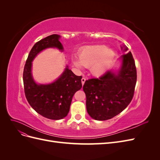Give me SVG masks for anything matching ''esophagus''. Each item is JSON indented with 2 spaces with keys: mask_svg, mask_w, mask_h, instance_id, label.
Returning a JSON list of instances; mask_svg holds the SVG:
<instances>
[{
  "mask_svg": "<svg viewBox=\"0 0 160 160\" xmlns=\"http://www.w3.org/2000/svg\"><path fill=\"white\" fill-rule=\"evenodd\" d=\"M85 78H84V77H83V78L81 79V83H82V85H84V83H85Z\"/></svg>",
  "mask_w": 160,
  "mask_h": 160,
  "instance_id": "1",
  "label": "esophagus"
}]
</instances>
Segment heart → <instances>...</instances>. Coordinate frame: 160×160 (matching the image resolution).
Returning a JSON list of instances; mask_svg holds the SVG:
<instances>
[{
    "instance_id": "1",
    "label": "heart",
    "mask_w": 160,
    "mask_h": 160,
    "mask_svg": "<svg viewBox=\"0 0 160 160\" xmlns=\"http://www.w3.org/2000/svg\"><path fill=\"white\" fill-rule=\"evenodd\" d=\"M114 56L113 51L107 49L106 46L93 45L83 48L79 52V61L73 60V62L78 67H91L92 74L100 76L107 70Z\"/></svg>"
}]
</instances>
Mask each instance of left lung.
<instances>
[{
  "instance_id": "left-lung-1",
  "label": "left lung",
  "mask_w": 160,
  "mask_h": 160,
  "mask_svg": "<svg viewBox=\"0 0 160 160\" xmlns=\"http://www.w3.org/2000/svg\"><path fill=\"white\" fill-rule=\"evenodd\" d=\"M127 50L125 47L124 51ZM121 58L122 65L118 73L108 71L99 78L87 80L83 85L87 111L95 120L113 118L133 99L137 81L135 61L131 52L124 53Z\"/></svg>"
}]
</instances>
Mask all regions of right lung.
<instances>
[{"label":"right lung","instance_id":"1","mask_svg":"<svg viewBox=\"0 0 160 160\" xmlns=\"http://www.w3.org/2000/svg\"><path fill=\"white\" fill-rule=\"evenodd\" d=\"M59 38V35L54 34L37 42L28 54L23 71L24 90L28 103L38 114L54 120L61 119L68 114L72 97L82 88V76L75 75L67 66L53 83L38 85L32 77L31 67L38 53L47 48L63 50Z\"/></svg>","mask_w":160,"mask_h":160}]
</instances>
